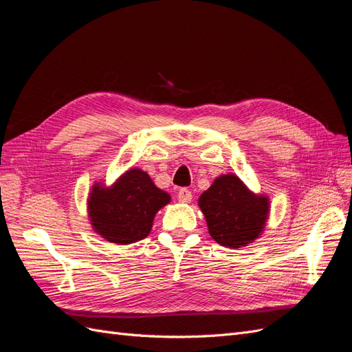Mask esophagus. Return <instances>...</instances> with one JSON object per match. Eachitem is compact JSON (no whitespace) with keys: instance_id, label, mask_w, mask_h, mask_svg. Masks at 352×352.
Returning <instances> with one entry per match:
<instances>
[{"instance_id":"obj_1","label":"esophagus","mask_w":352,"mask_h":352,"mask_svg":"<svg viewBox=\"0 0 352 352\" xmlns=\"http://www.w3.org/2000/svg\"><path fill=\"white\" fill-rule=\"evenodd\" d=\"M177 199H179V202H184V204H188V202H190V199H192V192H190V190L186 189V188L179 189Z\"/></svg>"}]
</instances>
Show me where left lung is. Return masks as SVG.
I'll list each match as a JSON object with an SVG mask.
<instances>
[{
    "mask_svg": "<svg viewBox=\"0 0 352 352\" xmlns=\"http://www.w3.org/2000/svg\"><path fill=\"white\" fill-rule=\"evenodd\" d=\"M269 204L267 197L255 195L232 173L217 177L198 199L211 238L233 250L261 235L269 217Z\"/></svg>",
    "mask_w": 352,
    "mask_h": 352,
    "instance_id": "1",
    "label": "left lung"
}]
</instances>
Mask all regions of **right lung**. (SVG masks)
<instances>
[{
	"instance_id": "add662e5",
	"label": "right lung",
	"mask_w": 352,
	"mask_h": 352,
	"mask_svg": "<svg viewBox=\"0 0 352 352\" xmlns=\"http://www.w3.org/2000/svg\"><path fill=\"white\" fill-rule=\"evenodd\" d=\"M170 195L158 189L141 168H131L107 188L95 184L88 198L92 229L105 241L127 245L150 235L160 208Z\"/></svg>"
}]
</instances>
